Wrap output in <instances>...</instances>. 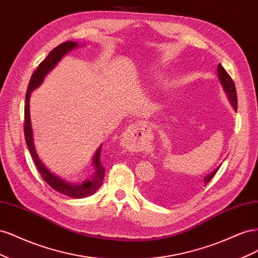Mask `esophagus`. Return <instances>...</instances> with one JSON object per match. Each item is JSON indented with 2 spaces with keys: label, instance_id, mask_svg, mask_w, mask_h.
<instances>
[{
  "label": "esophagus",
  "instance_id": "esophagus-1",
  "mask_svg": "<svg viewBox=\"0 0 258 258\" xmlns=\"http://www.w3.org/2000/svg\"><path fill=\"white\" fill-rule=\"evenodd\" d=\"M145 127H146L145 124H143L141 122H132L129 124V127L127 129V135L130 137L141 135L145 130Z\"/></svg>",
  "mask_w": 258,
  "mask_h": 258
}]
</instances>
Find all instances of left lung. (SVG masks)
I'll return each mask as SVG.
<instances>
[{"instance_id": "obj_1", "label": "left lung", "mask_w": 258, "mask_h": 258, "mask_svg": "<svg viewBox=\"0 0 258 258\" xmlns=\"http://www.w3.org/2000/svg\"><path fill=\"white\" fill-rule=\"evenodd\" d=\"M217 74H218V79H220V82H221L223 88H224V91L226 92V95H227V97L230 101V103L233 107V110L237 111L238 102H237V92H236L235 83H233L232 79L229 76V74L226 72V70L222 67V64H218V67H217ZM220 167H217L213 171V172H211L210 174H208L207 176L204 177L205 186L211 181V179H212V177L215 175V173L217 172V170L220 169Z\"/></svg>"}]
</instances>
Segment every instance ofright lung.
Segmentation results:
<instances>
[{"label":"right lung","mask_w":258,"mask_h":258,"mask_svg":"<svg viewBox=\"0 0 258 258\" xmlns=\"http://www.w3.org/2000/svg\"><path fill=\"white\" fill-rule=\"evenodd\" d=\"M80 47V45L76 42H64L60 45H58L56 48L52 49L47 57L44 61L41 62V64L37 67V69L34 71V73L31 76V80L28 86L27 95H26V105H25V138H26V143L29 147V151L31 156H32L33 161L35 166L38 170V172L44 178V181L47 183L51 188L57 190L58 192H61L63 195H67L69 197L72 198H85L88 197L90 195L95 194L103 183L105 169L102 166V163L100 161V153H101V146L96 151L95 156H93L92 163L93 168H95V173L91 175L88 179H86L83 183H72L68 182L66 179L61 178L60 176H57L50 172L48 168H46L44 163L41 161L40 157L36 153L34 141H33V132H32V126H31V119H30V96L31 92L34 89H36L38 86H40L45 76L47 75L51 70L56 67V64L61 60V58L70 52L71 50Z\"/></svg>","instance_id":"obj_1"}]
</instances>
